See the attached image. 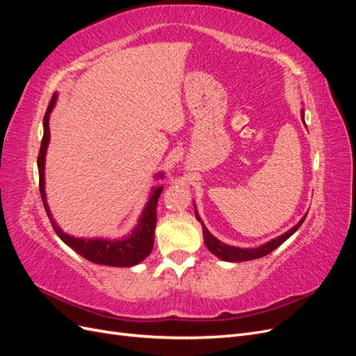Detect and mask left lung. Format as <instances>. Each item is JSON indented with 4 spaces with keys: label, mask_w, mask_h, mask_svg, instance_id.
I'll use <instances>...</instances> for the list:
<instances>
[{
    "label": "left lung",
    "mask_w": 356,
    "mask_h": 356,
    "mask_svg": "<svg viewBox=\"0 0 356 356\" xmlns=\"http://www.w3.org/2000/svg\"><path fill=\"white\" fill-rule=\"evenodd\" d=\"M305 113L301 111V118H303L305 122ZM196 207V204H195ZM196 218L202 222L199 213L196 211ZM306 220V215L303 218H301L293 229L288 230L286 233H284L282 236H279V238H275L272 239L270 242H267L258 248H238V246H230V245H225L222 243L221 241H218L217 238H213V236L208 232V229L204 227V224L202 222V229H203V239H204V245H207L208 250L213 254L217 255L218 258H221V260L224 261H232V263H238V261H248V260H255V258H261L267 254H270L272 251H275L277 246H281L291 234H294L301 224H303V221Z\"/></svg>",
    "instance_id": "8db88e82"
}]
</instances>
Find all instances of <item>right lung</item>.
<instances>
[{
	"label": "right lung",
	"instance_id": "1",
	"mask_svg": "<svg viewBox=\"0 0 356 356\" xmlns=\"http://www.w3.org/2000/svg\"><path fill=\"white\" fill-rule=\"evenodd\" d=\"M56 102V95L51 96V101L47 106V111L44 115V135L41 139V147L38 153V175H40V195L42 199V204L47 212V217L55 229L56 234L65 242L71 250L79 252L86 260H89L96 264L104 266H114V267H131L138 263H141L144 258H147L153 250L154 245V229L157 222V202L161 195L163 186L157 187L153 190L152 197L148 199L147 207L143 212V217L139 218V222L132 232L131 236H127L120 241H110V239H81V238H72V236L63 233L56 221L53 220L50 209L46 202V193H44V160H46V152L50 139V129H49V114L51 113L53 106ZM159 177H161L159 174Z\"/></svg>",
	"mask_w": 356,
	"mask_h": 356
}]
</instances>
